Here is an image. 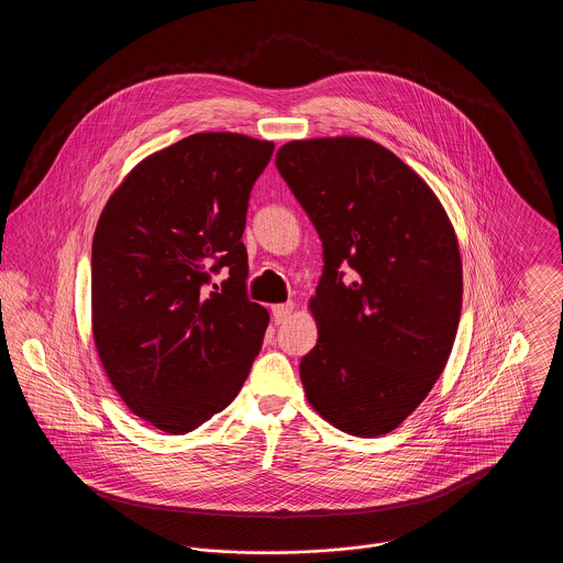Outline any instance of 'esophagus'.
Returning <instances> with one entry per match:
<instances>
[{
    "label": "esophagus",
    "mask_w": 563,
    "mask_h": 563,
    "mask_svg": "<svg viewBox=\"0 0 563 563\" xmlns=\"http://www.w3.org/2000/svg\"><path fill=\"white\" fill-rule=\"evenodd\" d=\"M292 312H295V303L292 301L279 303V306L273 308V319H275V322H286L292 317Z\"/></svg>",
    "instance_id": "esophagus-1"
}]
</instances>
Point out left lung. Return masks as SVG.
Instances as JSON below:
<instances>
[{"mask_svg":"<svg viewBox=\"0 0 563 563\" xmlns=\"http://www.w3.org/2000/svg\"><path fill=\"white\" fill-rule=\"evenodd\" d=\"M275 164L322 241L308 303L319 340L299 366L308 402L344 433H390L455 342L464 273L453 223L429 184L371 139L290 141Z\"/></svg>","mask_w":563,"mask_h":563,"instance_id":"1","label":"left lung"}]
</instances>
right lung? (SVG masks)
<instances>
[{"instance_id":"add662e5","label":"right lung","mask_w":563,"mask_h":563,"mask_svg":"<svg viewBox=\"0 0 563 563\" xmlns=\"http://www.w3.org/2000/svg\"><path fill=\"white\" fill-rule=\"evenodd\" d=\"M275 143L199 132L139 162L92 236L90 319L101 366L136 416L188 433L241 393L268 312L246 299L249 192ZM229 271L222 286L212 272Z\"/></svg>"}]
</instances>
